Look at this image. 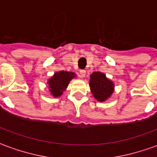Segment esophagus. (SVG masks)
<instances>
[{"mask_svg":"<svg viewBox=\"0 0 157 157\" xmlns=\"http://www.w3.org/2000/svg\"><path fill=\"white\" fill-rule=\"evenodd\" d=\"M80 76H81V78H84L86 76V71L85 70H82V71H80Z\"/></svg>","mask_w":157,"mask_h":157,"instance_id":"obj_1","label":"esophagus"}]
</instances>
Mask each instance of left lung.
<instances>
[{
	"label": "left lung",
	"mask_w": 157,
	"mask_h": 157,
	"mask_svg": "<svg viewBox=\"0 0 157 157\" xmlns=\"http://www.w3.org/2000/svg\"><path fill=\"white\" fill-rule=\"evenodd\" d=\"M89 86L93 97L99 102H104L110 98L114 89L113 82L107 78L105 74L98 71L90 75Z\"/></svg>",
	"instance_id": "obj_1"
}]
</instances>
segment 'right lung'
Wrapping results in <instances>:
<instances>
[{"mask_svg":"<svg viewBox=\"0 0 157 157\" xmlns=\"http://www.w3.org/2000/svg\"><path fill=\"white\" fill-rule=\"evenodd\" d=\"M75 77V74L74 72L61 71L55 73V75L48 82L50 93L55 98H58L61 96L63 92L67 88L69 82L71 81V79Z\"/></svg>","mask_w":157,"mask_h":157,"instance_id":"1","label":"right lung"}]
</instances>
